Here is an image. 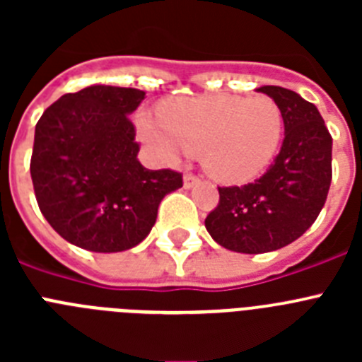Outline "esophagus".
<instances>
[{
    "label": "esophagus",
    "instance_id": "1",
    "mask_svg": "<svg viewBox=\"0 0 362 362\" xmlns=\"http://www.w3.org/2000/svg\"><path fill=\"white\" fill-rule=\"evenodd\" d=\"M197 183H199V179H197L196 175L185 174V177H183V187L185 188H192V187H194V185H197Z\"/></svg>",
    "mask_w": 362,
    "mask_h": 362
}]
</instances>
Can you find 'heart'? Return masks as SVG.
Masks as SVG:
<instances>
[{
    "label": "heart",
    "mask_w": 362,
    "mask_h": 362,
    "mask_svg": "<svg viewBox=\"0 0 362 362\" xmlns=\"http://www.w3.org/2000/svg\"><path fill=\"white\" fill-rule=\"evenodd\" d=\"M137 132L165 158L199 152L204 170L225 185L263 174L283 141V112L267 95H204L166 101L159 121L137 117Z\"/></svg>",
    "instance_id": "1"
}]
</instances>
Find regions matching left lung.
I'll list each match as a JSON object with an SVG mask.
<instances>
[{
  "mask_svg": "<svg viewBox=\"0 0 362 362\" xmlns=\"http://www.w3.org/2000/svg\"><path fill=\"white\" fill-rule=\"evenodd\" d=\"M255 90L279 105L283 145L255 183L219 188V204L204 219L214 241L239 254L274 252L299 239L317 219L332 183V136L317 107L283 86Z\"/></svg>",
  "mask_w": 362,
  "mask_h": 362,
  "instance_id": "1",
  "label": "left lung"
}]
</instances>
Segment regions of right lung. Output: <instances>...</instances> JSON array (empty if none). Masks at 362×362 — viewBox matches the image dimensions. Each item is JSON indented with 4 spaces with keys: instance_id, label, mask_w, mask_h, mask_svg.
<instances>
[{
    "instance_id": "add662e5",
    "label": "right lung",
    "mask_w": 362,
    "mask_h": 362,
    "mask_svg": "<svg viewBox=\"0 0 362 362\" xmlns=\"http://www.w3.org/2000/svg\"><path fill=\"white\" fill-rule=\"evenodd\" d=\"M145 92L90 85L65 94L36 124L30 175L41 214L63 239L99 254L134 248L163 197L183 187L174 170H148L129 116Z\"/></svg>"
}]
</instances>
